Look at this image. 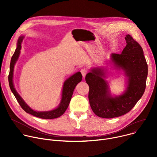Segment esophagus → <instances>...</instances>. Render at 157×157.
I'll use <instances>...</instances> for the list:
<instances>
[{"instance_id":"34e87169","label":"esophagus","mask_w":157,"mask_h":157,"mask_svg":"<svg viewBox=\"0 0 157 157\" xmlns=\"http://www.w3.org/2000/svg\"><path fill=\"white\" fill-rule=\"evenodd\" d=\"M81 73L82 74V76H83V78H84L87 73V70L86 68H82L81 70Z\"/></svg>"}]
</instances>
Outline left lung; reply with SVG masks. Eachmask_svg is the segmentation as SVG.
Masks as SVG:
<instances>
[{"label": "left lung", "mask_w": 157, "mask_h": 157, "mask_svg": "<svg viewBox=\"0 0 157 157\" xmlns=\"http://www.w3.org/2000/svg\"><path fill=\"white\" fill-rule=\"evenodd\" d=\"M126 47L121 54L113 53L111 59L125 71L128 77L125 92L113 98L109 93L104 73L101 68H94L86 75L89 85V101L94 113L99 117L110 119L121 116L136 105L143 96L148 75V65L140 44L131 35L125 37Z\"/></svg>", "instance_id": "left-lung-1"}]
</instances>
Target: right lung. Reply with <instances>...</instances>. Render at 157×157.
Listing matches in <instances>:
<instances>
[{
    "mask_svg": "<svg viewBox=\"0 0 157 157\" xmlns=\"http://www.w3.org/2000/svg\"><path fill=\"white\" fill-rule=\"evenodd\" d=\"M23 36H21L18 38L17 42V47L11 58V61L10 64V72L9 75V82L10 88L21 107L27 113L32 114L35 117L44 119L58 118L62 116L64 113V112L66 111L67 108H68L76 86L78 84V82H81V81L82 80V75L80 72H78L76 74L71 76L70 78H69L64 82L62 92V99L61 103L58 108L48 112H36L32 110L28 106V105L24 102V101L22 99V98L17 93L15 89L14 88L12 81L14 64H15L19 56L20 52V50L21 49V43L22 42V40H23Z\"/></svg>",
    "mask_w": 157,
    "mask_h": 157,
    "instance_id": "1",
    "label": "right lung"
}]
</instances>
